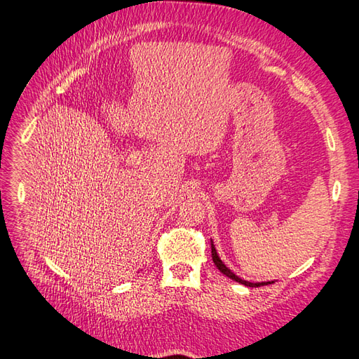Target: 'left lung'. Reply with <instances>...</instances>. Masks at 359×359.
<instances>
[{"instance_id":"1","label":"left lung","mask_w":359,"mask_h":359,"mask_svg":"<svg viewBox=\"0 0 359 359\" xmlns=\"http://www.w3.org/2000/svg\"><path fill=\"white\" fill-rule=\"evenodd\" d=\"M211 256H212V262H215V265L217 266V270H219L220 273H224L226 278H230V279H233V280H236V282H239V284H242V285H245V287H261V285L274 284V280H266V282H248V280H245V279L239 278L238 274H234V273H233L230 269H228V266L222 262V259L219 257L217 250H216V247H215V243H212V239H211Z\"/></svg>"}]
</instances>
